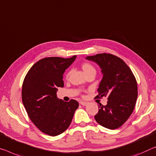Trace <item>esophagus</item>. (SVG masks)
<instances>
[{
  "label": "esophagus",
  "mask_w": 156,
  "mask_h": 156,
  "mask_svg": "<svg viewBox=\"0 0 156 156\" xmlns=\"http://www.w3.org/2000/svg\"><path fill=\"white\" fill-rule=\"evenodd\" d=\"M80 103L81 105H84V106L87 105V102H85V101H80Z\"/></svg>",
  "instance_id": "obj_1"
}]
</instances>
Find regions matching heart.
Wrapping results in <instances>:
<instances>
[{
  "label": "heart",
  "mask_w": 156,
  "mask_h": 156,
  "mask_svg": "<svg viewBox=\"0 0 156 156\" xmlns=\"http://www.w3.org/2000/svg\"><path fill=\"white\" fill-rule=\"evenodd\" d=\"M81 68H82L83 72L85 73L86 76L87 75L88 73H90V72H92V71H96L95 69L94 66L91 65L90 63L89 62H83L81 65ZM69 75H70V72H67L66 73V79H68L69 77Z\"/></svg>",
  "instance_id": "obj_1"
}]
</instances>
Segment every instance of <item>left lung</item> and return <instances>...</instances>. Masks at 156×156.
I'll list each match as a JSON object with an SVG mask.
<instances>
[{
    "label": "left lung",
    "mask_w": 156,
    "mask_h": 156,
    "mask_svg": "<svg viewBox=\"0 0 156 156\" xmlns=\"http://www.w3.org/2000/svg\"><path fill=\"white\" fill-rule=\"evenodd\" d=\"M95 62L103 74L96 98H108L106 105L100 104L94 118L101 126L117 129L126 122L133 112L137 98V84L135 76L125 62L110 53L87 56Z\"/></svg>",
    "instance_id": "obj_1"
}]
</instances>
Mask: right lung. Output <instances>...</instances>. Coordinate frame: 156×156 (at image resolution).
Returning <instances> with one entry per match:
<instances>
[{
    "label": "right lung",
    "instance_id": "add662e5",
    "mask_svg": "<svg viewBox=\"0 0 156 156\" xmlns=\"http://www.w3.org/2000/svg\"><path fill=\"white\" fill-rule=\"evenodd\" d=\"M50 57L30 69L22 85V101L29 118L39 130L57 136L67 129L78 108L77 101L65 102L57 98L58 87H63V73L74 60Z\"/></svg>",
    "mask_w": 156,
    "mask_h": 156
}]
</instances>
